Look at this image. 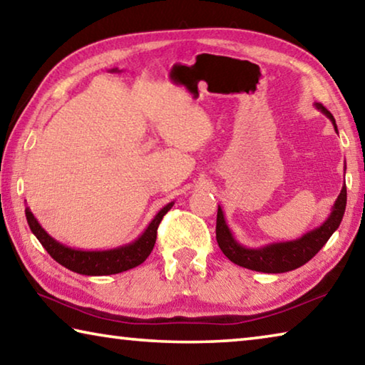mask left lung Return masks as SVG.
Listing matches in <instances>:
<instances>
[{
    "label": "left lung",
    "mask_w": 365,
    "mask_h": 365,
    "mask_svg": "<svg viewBox=\"0 0 365 365\" xmlns=\"http://www.w3.org/2000/svg\"><path fill=\"white\" fill-rule=\"evenodd\" d=\"M319 110L329 117L331 120L335 132L338 133L336 123L330 110H327L322 104H316ZM346 169V165H344ZM346 209V187L343 185L341 193L338 195L335 205L331 207V212L322 225L314 228V230L302 235L298 240H292V242H282V243H270L261 246V248H246V246L240 245L237 238L233 237L230 228H228L225 222L224 211L220 206L217 209V225H215V238H217L219 248L222 252L230 259L233 264L240 265V267L251 269L256 272H264V274H283V272H289L301 267L306 262L317 255V252L324 248V245L329 242V238L333 235L341 224L343 215Z\"/></svg>",
    "instance_id": "8db88e82"
}]
</instances>
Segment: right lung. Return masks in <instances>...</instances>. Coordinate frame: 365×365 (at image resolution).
<instances>
[{
    "instance_id": "1",
    "label": "right lung",
    "mask_w": 365,
    "mask_h": 365,
    "mask_svg": "<svg viewBox=\"0 0 365 365\" xmlns=\"http://www.w3.org/2000/svg\"><path fill=\"white\" fill-rule=\"evenodd\" d=\"M174 206V201L165 205L160 211L154 215V219L150 222V225L145 228V232L132 243L117 246L113 250H103V251H83L76 250L71 246H66L54 240L51 235H48L45 228H43L38 220L35 219L29 207H26V217L29 222V227L32 233L38 238L43 248L48 251L54 261L64 265L66 269L82 275H113L120 274L128 269H133L146 261V257L151 255L156 243L158 227L160 220L165 214L170 211Z\"/></svg>"
}]
</instances>
